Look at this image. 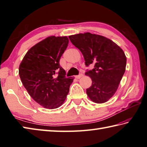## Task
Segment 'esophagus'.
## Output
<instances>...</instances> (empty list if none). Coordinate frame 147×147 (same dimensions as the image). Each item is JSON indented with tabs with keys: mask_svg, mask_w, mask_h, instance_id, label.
I'll use <instances>...</instances> for the list:
<instances>
[{
	"mask_svg": "<svg viewBox=\"0 0 147 147\" xmlns=\"http://www.w3.org/2000/svg\"><path fill=\"white\" fill-rule=\"evenodd\" d=\"M83 74H79V75L76 76L75 78H76V79H80V78H81L83 77Z\"/></svg>",
	"mask_w": 147,
	"mask_h": 147,
	"instance_id": "34e87169",
	"label": "esophagus"
}]
</instances>
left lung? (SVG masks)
<instances>
[{
    "instance_id": "left-lung-1",
    "label": "left lung",
    "mask_w": 147,
    "mask_h": 147,
    "mask_svg": "<svg viewBox=\"0 0 147 147\" xmlns=\"http://www.w3.org/2000/svg\"><path fill=\"white\" fill-rule=\"evenodd\" d=\"M84 57L87 66L94 64L85 73L92 81L87 94L92 101L101 104L113 96L119 87L126 67V56L119 46L111 39L90 32L69 36Z\"/></svg>"
}]
</instances>
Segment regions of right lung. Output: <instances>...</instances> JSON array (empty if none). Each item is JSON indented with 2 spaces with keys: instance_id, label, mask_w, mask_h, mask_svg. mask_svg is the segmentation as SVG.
Listing matches in <instances>:
<instances>
[{
  "instance_id": "obj_1",
  "label": "right lung",
  "mask_w": 147,
  "mask_h": 147,
  "mask_svg": "<svg viewBox=\"0 0 147 147\" xmlns=\"http://www.w3.org/2000/svg\"><path fill=\"white\" fill-rule=\"evenodd\" d=\"M69 43L67 36H51L37 43L25 54L19 66V75L28 94L47 109L63 105L74 78H65L59 64Z\"/></svg>"
}]
</instances>
